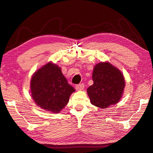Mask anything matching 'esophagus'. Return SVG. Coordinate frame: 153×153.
<instances>
[{
	"label": "esophagus",
	"mask_w": 153,
	"mask_h": 153,
	"mask_svg": "<svg viewBox=\"0 0 153 153\" xmlns=\"http://www.w3.org/2000/svg\"><path fill=\"white\" fill-rule=\"evenodd\" d=\"M84 88V84H77L76 86V89L77 90H82Z\"/></svg>",
	"instance_id": "34e87169"
}]
</instances>
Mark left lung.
<instances>
[{"label":"left lung","instance_id":"1","mask_svg":"<svg viewBox=\"0 0 153 153\" xmlns=\"http://www.w3.org/2000/svg\"><path fill=\"white\" fill-rule=\"evenodd\" d=\"M94 84L87 91L91 103L105 108L116 104L123 96L125 82L123 74L108 62L99 63L94 68Z\"/></svg>","mask_w":153,"mask_h":153}]
</instances>
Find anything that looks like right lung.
Returning a JSON list of instances; mask_svg holds the SVG:
<instances>
[{"mask_svg": "<svg viewBox=\"0 0 153 153\" xmlns=\"http://www.w3.org/2000/svg\"><path fill=\"white\" fill-rule=\"evenodd\" d=\"M31 97L36 104L53 113L59 112L76 90L69 85L61 68L49 63L35 72L30 81Z\"/></svg>", "mask_w": 153, "mask_h": 153, "instance_id": "add662e5", "label": "right lung"}]
</instances>
